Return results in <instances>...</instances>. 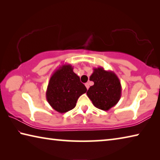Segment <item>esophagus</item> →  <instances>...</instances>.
Wrapping results in <instances>:
<instances>
[{"label": "esophagus", "mask_w": 160, "mask_h": 160, "mask_svg": "<svg viewBox=\"0 0 160 160\" xmlns=\"http://www.w3.org/2000/svg\"><path fill=\"white\" fill-rule=\"evenodd\" d=\"M85 87H86L87 90H88L89 88H90V86H89V83H88V82L85 83Z\"/></svg>", "instance_id": "34e87169"}]
</instances>
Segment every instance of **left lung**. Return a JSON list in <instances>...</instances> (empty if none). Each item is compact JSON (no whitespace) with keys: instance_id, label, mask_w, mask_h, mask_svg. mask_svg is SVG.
Returning <instances> with one entry per match:
<instances>
[{"instance_id":"obj_1","label":"left lung","mask_w":160,"mask_h":160,"mask_svg":"<svg viewBox=\"0 0 160 160\" xmlns=\"http://www.w3.org/2000/svg\"><path fill=\"white\" fill-rule=\"evenodd\" d=\"M90 80L93 81L94 85L89 88L87 95L95 107L109 111L120 100L121 85L115 72L102 67L94 68Z\"/></svg>"}]
</instances>
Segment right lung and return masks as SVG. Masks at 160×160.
Returning <instances> with one entry per match:
<instances>
[{
  "label": "right lung",
  "instance_id": "1",
  "mask_svg": "<svg viewBox=\"0 0 160 160\" xmlns=\"http://www.w3.org/2000/svg\"><path fill=\"white\" fill-rule=\"evenodd\" d=\"M87 92L70 64H62L53 72L48 82L46 97L50 106L61 113L76 106L79 97Z\"/></svg>",
  "mask_w": 160,
  "mask_h": 160
}]
</instances>
